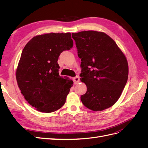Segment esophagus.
<instances>
[{"instance_id": "esophagus-1", "label": "esophagus", "mask_w": 148, "mask_h": 148, "mask_svg": "<svg viewBox=\"0 0 148 148\" xmlns=\"http://www.w3.org/2000/svg\"><path fill=\"white\" fill-rule=\"evenodd\" d=\"M73 79V82H74L75 84H77L79 82V78L78 77V76L74 77Z\"/></svg>"}]
</instances>
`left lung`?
Masks as SVG:
<instances>
[{
	"mask_svg": "<svg viewBox=\"0 0 148 148\" xmlns=\"http://www.w3.org/2000/svg\"><path fill=\"white\" fill-rule=\"evenodd\" d=\"M81 59V81L87 91L81 96L83 105L101 111L118 101L128 76L126 57L114 40L103 32L84 31L71 34Z\"/></svg>",
	"mask_w": 148,
	"mask_h": 148,
	"instance_id": "left-lung-1",
	"label": "left lung"
}]
</instances>
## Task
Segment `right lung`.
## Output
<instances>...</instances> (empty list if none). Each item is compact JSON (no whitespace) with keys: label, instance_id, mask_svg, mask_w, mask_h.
Returning a JSON list of instances; mask_svg holds the SVG:
<instances>
[{"label":"right lung","instance_id":"right-lung-1","mask_svg":"<svg viewBox=\"0 0 148 148\" xmlns=\"http://www.w3.org/2000/svg\"><path fill=\"white\" fill-rule=\"evenodd\" d=\"M73 45L70 33H51L36 36L25 46L16 78L25 99L37 110L53 112L64 105L73 82L60 77L57 60Z\"/></svg>","mask_w":148,"mask_h":148}]
</instances>
